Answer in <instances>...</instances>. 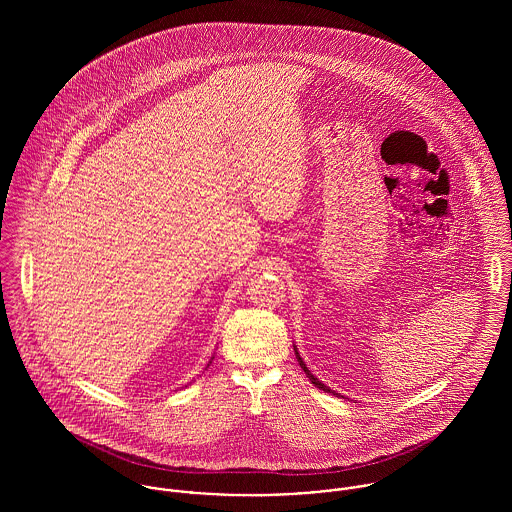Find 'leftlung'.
Returning <instances> with one entry per match:
<instances>
[{
  "label": "left lung",
  "mask_w": 512,
  "mask_h": 512,
  "mask_svg": "<svg viewBox=\"0 0 512 512\" xmlns=\"http://www.w3.org/2000/svg\"><path fill=\"white\" fill-rule=\"evenodd\" d=\"M293 351H295V359H297V363H299V366H301V368H303V372H305V374H307V378H309V380H311V384H313V386H315V388H319V390H323V392H333V394H337V392H335V390H331V388H329V386H325V384H323V382H321V380H317V378H315V376H313V374H311V370H309V368H307V365H305V363H303V359H301V357H299V353H297V347H293Z\"/></svg>",
  "instance_id": "left-lung-1"
}]
</instances>
